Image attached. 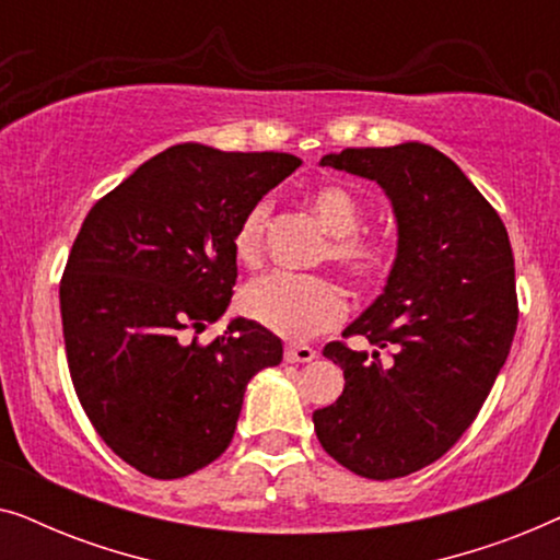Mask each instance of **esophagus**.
<instances>
[{"label": "esophagus", "instance_id": "esophagus-1", "mask_svg": "<svg viewBox=\"0 0 560 560\" xmlns=\"http://www.w3.org/2000/svg\"><path fill=\"white\" fill-rule=\"evenodd\" d=\"M316 359V351L311 347H303V343H288L285 347V362L290 364H305Z\"/></svg>", "mask_w": 560, "mask_h": 560}]
</instances>
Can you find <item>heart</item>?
I'll use <instances>...</instances> for the list:
<instances>
[{"label":"heart","mask_w":560,"mask_h":560,"mask_svg":"<svg viewBox=\"0 0 560 560\" xmlns=\"http://www.w3.org/2000/svg\"><path fill=\"white\" fill-rule=\"evenodd\" d=\"M308 203L326 232L334 236L331 257L362 282L385 280L395 267L397 247L389 240L359 236L364 224L362 206L343 186L320 183L308 194ZM270 203L257 201L244 213L234 232V255L242 265H257L262 257L265 226ZM244 311L267 331L301 341L336 326L347 311L343 290L328 278L272 272L244 290Z\"/></svg>","instance_id":"b5f03b06"}]
</instances>
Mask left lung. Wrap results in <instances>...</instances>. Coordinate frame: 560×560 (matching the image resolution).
I'll use <instances>...</instances> for the list:
<instances>
[{"mask_svg": "<svg viewBox=\"0 0 560 560\" xmlns=\"http://www.w3.org/2000/svg\"><path fill=\"white\" fill-rule=\"evenodd\" d=\"M320 165L385 190L397 259L382 295L343 331L377 349L341 341L324 349L347 385L313 412V425L326 454L359 477H408L462 439L510 354L517 328L510 236L462 167L431 144L347 148Z\"/></svg>", "mask_w": 560, "mask_h": 560, "instance_id": "1", "label": "left lung"}]
</instances>
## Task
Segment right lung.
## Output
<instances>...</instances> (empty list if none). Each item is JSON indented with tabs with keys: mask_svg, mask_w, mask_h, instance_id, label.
<instances>
[{
	"mask_svg": "<svg viewBox=\"0 0 560 560\" xmlns=\"http://www.w3.org/2000/svg\"><path fill=\"white\" fill-rule=\"evenodd\" d=\"M301 160L186 142L150 158L83 219L60 280L68 370L91 425L152 479L188 477L232 443L247 382L282 362L257 320L224 316L234 232Z\"/></svg>",
	"mask_w": 560,
	"mask_h": 560,
	"instance_id": "1",
	"label": "right lung"
}]
</instances>
